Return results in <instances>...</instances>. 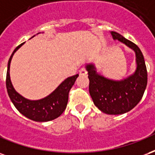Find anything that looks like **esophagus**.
Returning a JSON list of instances; mask_svg holds the SVG:
<instances>
[{
  "instance_id": "esophagus-1",
  "label": "esophagus",
  "mask_w": 155,
  "mask_h": 155,
  "mask_svg": "<svg viewBox=\"0 0 155 155\" xmlns=\"http://www.w3.org/2000/svg\"><path fill=\"white\" fill-rule=\"evenodd\" d=\"M79 73H80V74H82V75H84V74H87V70H86L84 68H82L81 69L79 70Z\"/></svg>"
}]
</instances>
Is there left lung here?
Here are the masks:
<instances>
[{
	"label": "left lung",
	"mask_w": 155,
	"mask_h": 155,
	"mask_svg": "<svg viewBox=\"0 0 155 155\" xmlns=\"http://www.w3.org/2000/svg\"><path fill=\"white\" fill-rule=\"evenodd\" d=\"M110 35L114 40L135 52V72L125 78L115 80L97 73L94 63L87 64L85 68L90 81L89 93L95 106L108 115H120L132 110L141 100L147 86V69L143 54L137 45L118 33L110 31Z\"/></svg>",
	"instance_id": "left-lung-1"
}]
</instances>
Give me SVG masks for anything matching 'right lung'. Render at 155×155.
Returning a JSON list of instances; mask_svg holds the SVG:
<instances>
[{
    "instance_id": "add662e5",
    "label": "right lung",
    "mask_w": 155,
    "mask_h": 155,
    "mask_svg": "<svg viewBox=\"0 0 155 155\" xmlns=\"http://www.w3.org/2000/svg\"><path fill=\"white\" fill-rule=\"evenodd\" d=\"M25 43L19 45L15 49L8 62L6 73V88L8 95L15 108L27 118L38 122H46L56 119L60 116L66 109L68 101V92L74 85L78 74L67 78L50 94L45 97L38 100H30L24 97L14 88L10 76V67L13 55Z\"/></svg>"
}]
</instances>
